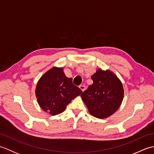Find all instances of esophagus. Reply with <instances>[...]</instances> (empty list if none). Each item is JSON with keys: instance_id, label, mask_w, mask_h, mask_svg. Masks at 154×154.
<instances>
[{"instance_id": "1", "label": "esophagus", "mask_w": 154, "mask_h": 154, "mask_svg": "<svg viewBox=\"0 0 154 154\" xmlns=\"http://www.w3.org/2000/svg\"><path fill=\"white\" fill-rule=\"evenodd\" d=\"M79 88H80V89L83 91H85V86H84V85H81V86H79Z\"/></svg>"}]
</instances>
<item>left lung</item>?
Masks as SVG:
<instances>
[{"mask_svg": "<svg viewBox=\"0 0 154 154\" xmlns=\"http://www.w3.org/2000/svg\"><path fill=\"white\" fill-rule=\"evenodd\" d=\"M93 83L81 94L89 113L98 119H105L119 109L124 97L120 79L109 70L100 69L91 76Z\"/></svg>", "mask_w": 154, "mask_h": 154, "instance_id": "8db88e82", "label": "left lung"}]
</instances>
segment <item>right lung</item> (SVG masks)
Here are the masks:
<instances>
[{"instance_id": "obj_1", "label": "right lung", "mask_w": 154, "mask_h": 154, "mask_svg": "<svg viewBox=\"0 0 154 154\" xmlns=\"http://www.w3.org/2000/svg\"><path fill=\"white\" fill-rule=\"evenodd\" d=\"M62 68L53 67L42 75L35 88V96L39 105L52 115L65 110L72 99L83 91L72 83Z\"/></svg>"}]
</instances>
